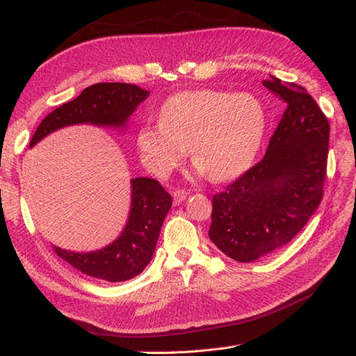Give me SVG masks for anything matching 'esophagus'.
<instances>
[{
	"label": "esophagus",
	"mask_w": 356,
	"mask_h": 356,
	"mask_svg": "<svg viewBox=\"0 0 356 356\" xmlns=\"http://www.w3.org/2000/svg\"><path fill=\"white\" fill-rule=\"evenodd\" d=\"M172 197H174V204L177 207V204H181L182 202L186 200L187 191H184V190H175V191H172Z\"/></svg>",
	"instance_id": "obj_1"
}]
</instances>
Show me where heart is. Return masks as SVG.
<instances>
[{"label":"heart","instance_id":"1","mask_svg":"<svg viewBox=\"0 0 356 356\" xmlns=\"http://www.w3.org/2000/svg\"><path fill=\"white\" fill-rule=\"evenodd\" d=\"M266 131L263 105L250 93L186 90L169 96L157 124H144L136 135L143 165L163 178L188 153L195 170L225 181L252 163Z\"/></svg>","mask_w":356,"mask_h":356}]
</instances>
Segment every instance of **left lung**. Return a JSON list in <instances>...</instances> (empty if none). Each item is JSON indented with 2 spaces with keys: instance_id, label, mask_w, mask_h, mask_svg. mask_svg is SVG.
Wrapping results in <instances>:
<instances>
[{
  "instance_id": "left-lung-1",
  "label": "left lung",
  "mask_w": 356,
  "mask_h": 356,
  "mask_svg": "<svg viewBox=\"0 0 356 356\" xmlns=\"http://www.w3.org/2000/svg\"><path fill=\"white\" fill-rule=\"evenodd\" d=\"M263 84L286 110L263 160L212 199L209 238L239 263L293 241L319 207L327 175L330 124L316 101L273 75Z\"/></svg>"
}]
</instances>
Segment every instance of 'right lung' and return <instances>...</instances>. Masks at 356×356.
<instances>
[{
  "mask_svg": "<svg viewBox=\"0 0 356 356\" xmlns=\"http://www.w3.org/2000/svg\"><path fill=\"white\" fill-rule=\"evenodd\" d=\"M148 90L129 83H98L86 88L77 98L46 115L31 139L34 147L42 138L65 126L95 124L124 129ZM131 211L118 238L102 250L74 252L53 246L62 260L81 273L106 282H123L141 273L152 261L161 224L172 207L169 193L153 178L131 181Z\"/></svg>",
  "mask_w": 356,
  "mask_h": 356,
  "instance_id": "1",
  "label": "right lung"
}]
</instances>
